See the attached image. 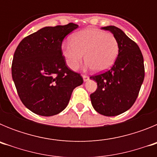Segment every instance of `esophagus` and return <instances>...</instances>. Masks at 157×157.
Instances as JSON below:
<instances>
[{
    "instance_id": "obj_1",
    "label": "esophagus",
    "mask_w": 157,
    "mask_h": 157,
    "mask_svg": "<svg viewBox=\"0 0 157 157\" xmlns=\"http://www.w3.org/2000/svg\"><path fill=\"white\" fill-rule=\"evenodd\" d=\"M82 78H83V81L86 82L89 80V76L86 75H82Z\"/></svg>"
}]
</instances>
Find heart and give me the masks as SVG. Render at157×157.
<instances>
[{
	"instance_id": "heart-1",
	"label": "heart",
	"mask_w": 157,
	"mask_h": 157,
	"mask_svg": "<svg viewBox=\"0 0 157 157\" xmlns=\"http://www.w3.org/2000/svg\"><path fill=\"white\" fill-rule=\"evenodd\" d=\"M120 50L117 38L112 34L98 29H86L72 36L71 41L62 45L67 64L76 70L83 60L95 71L109 68L116 61Z\"/></svg>"
}]
</instances>
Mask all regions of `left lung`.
<instances>
[{"mask_svg":"<svg viewBox=\"0 0 157 157\" xmlns=\"http://www.w3.org/2000/svg\"><path fill=\"white\" fill-rule=\"evenodd\" d=\"M117 38L120 50L109 71L90 76L98 89L90 94L91 103L98 113L106 116L122 114L131 108L145 78L142 53L138 45L115 26L102 27Z\"/></svg>","mask_w":157,"mask_h":157,"instance_id":"8db88e82","label":"left lung"}]
</instances>
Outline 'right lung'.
Returning a JSON list of instances; mask_svg holds the SVG:
<instances>
[{
	"instance_id": "obj_1",
	"label": "right lung",
	"mask_w": 157,
	"mask_h": 157,
	"mask_svg": "<svg viewBox=\"0 0 157 157\" xmlns=\"http://www.w3.org/2000/svg\"><path fill=\"white\" fill-rule=\"evenodd\" d=\"M78 27L70 23L41 28L24 37L15 51L12 79L23 104L35 114L62 112L73 90L83 83L80 74L67 66L61 48L64 37Z\"/></svg>"
}]
</instances>
